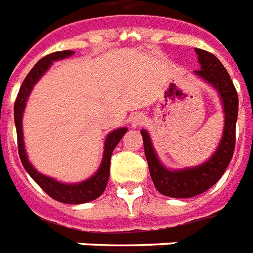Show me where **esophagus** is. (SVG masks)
<instances>
[{
	"label": "esophagus",
	"mask_w": 253,
	"mask_h": 253,
	"mask_svg": "<svg viewBox=\"0 0 253 253\" xmlns=\"http://www.w3.org/2000/svg\"><path fill=\"white\" fill-rule=\"evenodd\" d=\"M130 121L132 123V126L134 127H138V126H142L143 123L146 122V117L140 113H136V114H132L130 117Z\"/></svg>",
	"instance_id": "esophagus-1"
}]
</instances>
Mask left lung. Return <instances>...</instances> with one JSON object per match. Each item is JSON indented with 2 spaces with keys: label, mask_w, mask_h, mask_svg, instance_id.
<instances>
[{
  "label": "left lung",
  "mask_w": 253,
  "mask_h": 253,
  "mask_svg": "<svg viewBox=\"0 0 253 253\" xmlns=\"http://www.w3.org/2000/svg\"><path fill=\"white\" fill-rule=\"evenodd\" d=\"M196 53L198 55L201 69L193 73L215 89L223 109V132L215 152L200 166L169 169L160 162L148 131L140 130L155 188L162 194L172 198H190L211 188L227 169L235 150V128L239 106L235 86L223 64L212 53L200 48H196Z\"/></svg>",
  "instance_id": "8db88e82"
}]
</instances>
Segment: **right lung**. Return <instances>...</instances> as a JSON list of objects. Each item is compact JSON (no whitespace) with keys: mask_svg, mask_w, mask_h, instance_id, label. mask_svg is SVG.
I'll use <instances>...</instances> for the list:
<instances>
[{"mask_svg":"<svg viewBox=\"0 0 253 253\" xmlns=\"http://www.w3.org/2000/svg\"><path fill=\"white\" fill-rule=\"evenodd\" d=\"M75 51H59L53 52L51 55H47L43 59L38 61L34 65V68L30 71V73L26 76L25 81L22 83V86L19 89V93L17 95L15 103H14V122H15V128H17L18 138V151H19V158L25 167L26 172L29 173L31 178L44 190L49 197L53 200L63 202V204L69 205H80L85 202L98 198L106 188L107 181H109V174H110V159L113 151L117 147L123 135L127 132V127H119L117 130L109 132L105 139L103 144V156L101 166L97 169V172L91 177L81 182H75V184H67V182H60L55 180L52 177L45 176L43 173L38 172L34 166L29 162L27 154L25 150V142H23V126H22V119H23V113H25L26 103L29 99L31 91L38 81L41 80L42 76L44 75L52 65V63L61 59L72 56Z\"/></svg>","mask_w":253,"mask_h":253,"instance_id":"1","label":"right lung"}]
</instances>
